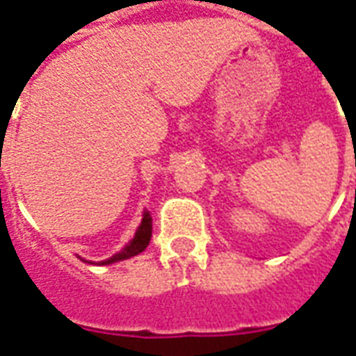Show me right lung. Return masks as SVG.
<instances>
[{
	"label": "right lung",
	"mask_w": 356,
	"mask_h": 356,
	"mask_svg": "<svg viewBox=\"0 0 356 356\" xmlns=\"http://www.w3.org/2000/svg\"><path fill=\"white\" fill-rule=\"evenodd\" d=\"M150 237H152V218H150V213L146 212L143 218V223H140V227L136 231L135 238L127 245L121 252L118 254H113L108 260H104L100 262L102 266L104 264H113V262H119V260H127V258H131V256H136L143 252L144 248L148 247V243H150Z\"/></svg>",
	"instance_id": "right-lung-1"
}]
</instances>
